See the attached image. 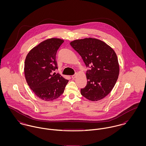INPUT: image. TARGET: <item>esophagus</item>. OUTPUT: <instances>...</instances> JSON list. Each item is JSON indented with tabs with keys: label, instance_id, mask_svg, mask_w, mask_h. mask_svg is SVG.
I'll use <instances>...</instances> for the list:
<instances>
[{
	"label": "esophagus",
	"instance_id": "esophagus-1",
	"mask_svg": "<svg viewBox=\"0 0 146 146\" xmlns=\"http://www.w3.org/2000/svg\"><path fill=\"white\" fill-rule=\"evenodd\" d=\"M76 74H75V75H73L71 77H72V79H75V78H76Z\"/></svg>",
	"mask_w": 146,
	"mask_h": 146
}]
</instances>
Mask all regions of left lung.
<instances>
[{
    "label": "left lung",
    "mask_w": 146,
    "mask_h": 146,
    "mask_svg": "<svg viewBox=\"0 0 146 146\" xmlns=\"http://www.w3.org/2000/svg\"><path fill=\"white\" fill-rule=\"evenodd\" d=\"M80 54L86 67L87 84L81 89L86 99L97 101L107 96L114 87L119 74V65L115 51L107 44L93 38L70 42Z\"/></svg>",
    "instance_id": "1"
}]
</instances>
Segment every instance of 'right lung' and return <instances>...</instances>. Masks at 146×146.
<instances>
[{"instance_id": "right-lung-1", "label": "right lung", "mask_w": 146, "mask_h": 146, "mask_svg": "<svg viewBox=\"0 0 146 146\" xmlns=\"http://www.w3.org/2000/svg\"><path fill=\"white\" fill-rule=\"evenodd\" d=\"M63 42L58 38L44 40L33 48L26 57L24 72L26 82L42 100L50 101L59 97L68 82L59 74H52L58 68L56 54Z\"/></svg>"}]
</instances>
